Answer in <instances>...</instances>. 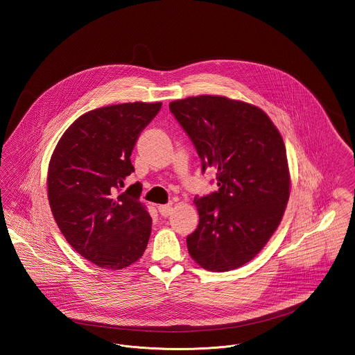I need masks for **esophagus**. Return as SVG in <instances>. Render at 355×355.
I'll return each instance as SVG.
<instances>
[{
  "mask_svg": "<svg viewBox=\"0 0 355 355\" xmlns=\"http://www.w3.org/2000/svg\"><path fill=\"white\" fill-rule=\"evenodd\" d=\"M158 211L161 213V216L169 217L170 214L173 213V206H171V203H168V205H159V206H158Z\"/></svg>",
  "mask_w": 355,
  "mask_h": 355,
  "instance_id": "34e87169",
  "label": "esophagus"
}]
</instances>
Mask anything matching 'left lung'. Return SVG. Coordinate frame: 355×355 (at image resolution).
Instances as JSON below:
<instances>
[{
	"label": "left lung",
	"mask_w": 355,
	"mask_h": 355,
	"mask_svg": "<svg viewBox=\"0 0 355 355\" xmlns=\"http://www.w3.org/2000/svg\"><path fill=\"white\" fill-rule=\"evenodd\" d=\"M206 168L217 170L218 191L194 198L200 223L186 238L202 269L229 271L250 262L285 214L290 171L282 135L248 102L197 96L170 102Z\"/></svg>",
	"instance_id": "obj_1"
}]
</instances>
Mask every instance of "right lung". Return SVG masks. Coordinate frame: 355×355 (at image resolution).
Instances as JSON below:
<instances>
[{"label":"right lung","instance_id":"add662e5","mask_svg":"<svg viewBox=\"0 0 355 355\" xmlns=\"http://www.w3.org/2000/svg\"><path fill=\"white\" fill-rule=\"evenodd\" d=\"M162 102H128L90 110L60 138L48 169L53 217L69 245L92 263L122 270L145 252L152 218L137 184L119 193L135 168L137 138Z\"/></svg>","mask_w":355,"mask_h":355}]
</instances>
